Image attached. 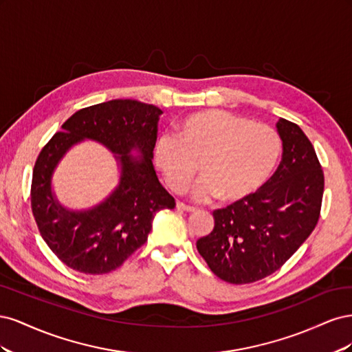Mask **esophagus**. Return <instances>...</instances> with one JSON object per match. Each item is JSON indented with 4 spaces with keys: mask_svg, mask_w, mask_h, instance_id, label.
<instances>
[{
    "mask_svg": "<svg viewBox=\"0 0 352 352\" xmlns=\"http://www.w3.org/2000/svg\"><path fill=\"white\" fill-rule=\"evenodd\" d=\"M176 208H177V210H180V211H186V212H194V211H195V208H194V207L186 206V204H184V202H177V204H176Z\"/></svg>",
    "mask_w": 352,
    "mask_h": 352,
    "instance_id": "34e87169",
    "label": "esophagus"
}]
</instances>
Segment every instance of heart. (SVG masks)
<instances>
[{
    "label": "heart",
    "instance_id": "1",
    "mask_svg": "<svg viewBox=\"0 0 352 352\" xmlns=\"http://www.w3.org/2000/svg\"><path fill=\"white\" fill-rule=\"evenodd\" d=\"M176 135L160 136L154 163L175 192H184L201 163L204 173L194 198L239 202L269 182L282 155V140L273 127L226 110L188 114Z\"/></svg>",
    "mask_w": 352,
    "mask_h": 352
}]
</instances>
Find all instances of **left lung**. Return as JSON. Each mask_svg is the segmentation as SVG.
Segmentation results:
<instances>
[{
  "instance_id": "8db88e82",
  "label": "left lung",
  "mask_w": 352,
  "mask_h": 352,
  "mask_svg": "<svg viewBox=\"0 0 352 352\" xmlns=\"http://www.w3.org/2000/svg\"><path fill=\"white\" fill-rule=\"evenodd\" d=\"M282 162L257 194L212 211L214 229L197 250L217 278L251 283L279 270L314 230L324 176L301 127L279 119Z\"/></svg>"
}]
</instances>
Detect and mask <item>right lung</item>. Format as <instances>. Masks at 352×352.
Wrapping results in <instances>:
<instances>
[{
  "mask_svg": "<svg viewBox=\"0 0 352 352\" xmlns=\"http://www.w3.org/2000/svg\"><path fill=\"white\" fill-rule=\"evenodd\" d=\"M162 114L135 100L91 105L63 123L41 151L32 176V212L41 236L67 267L85 274L116 270L146 242L157 212L175 208L153 164ZM87 139L113 154L120 184L97 206L73 210L58 201L52 176L71 148Z\"/></svg>",
  "mask_w": 352,
  "mask_h": 352,
  "instance_id": "right-lung-1",
  "label": "right lung"
}]
</instances>
